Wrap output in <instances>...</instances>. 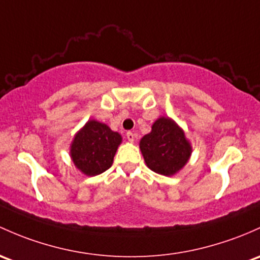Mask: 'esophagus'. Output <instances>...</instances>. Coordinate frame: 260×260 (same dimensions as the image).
<instances>
[{"instance_id": "esophagus-1", "label": "esophagus", "mask_w": 260, "mask_h": 260, "mask_svg": "<svg viewBox=\"0 0 260 260\" xmlns=\"http://www.w3.org/2000/svg\"><path fill=\"white\" fill-rule=\"evenodd\" d=\"M125 137H127V139L129 142H133V141H135V138H136V135L133 132H127V133H125Z\"/></svg>"}]
</instances>
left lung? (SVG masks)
Listing matches in <instances>:
<instances>
[{
    "label": "left lung",
    "mask_w": 260,
    "mask_h": 260,
    "mask_svg": "<svg viewBox=\"0 0 260 260\" xmlns=\"http://www.w3.org/2000/svg\"><path fill=\"white\" fill-rule=\"evenodd\" d=\"M139 148L149 169L163 176L177 173L188 162L192 153L184 132L172 119H157L152 132L139 142Z\"/></svg>",
    "instance_id": "left-lung-1"
}]
</instances>
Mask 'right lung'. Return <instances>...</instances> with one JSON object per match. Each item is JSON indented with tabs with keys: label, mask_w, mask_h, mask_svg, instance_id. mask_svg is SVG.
Masks as SVG:
<instances>
[{
	"label": "right lung",
	"mask_w": 260,
	"mask_h": 260,
	"mask_svg": "<svg viewBox=\"0 0 260 260\" xmlns=\"http://www.w3.org/2000/svg\"><path fill=\"white\" fill-rule=\"evenodd\" d=\"M121 142V135L105 123L88 121L73 139L71 157L84 174L97 176L111 168Z\"/></svg>",
	"instance_id": "obj_1"
}]
</instances>
